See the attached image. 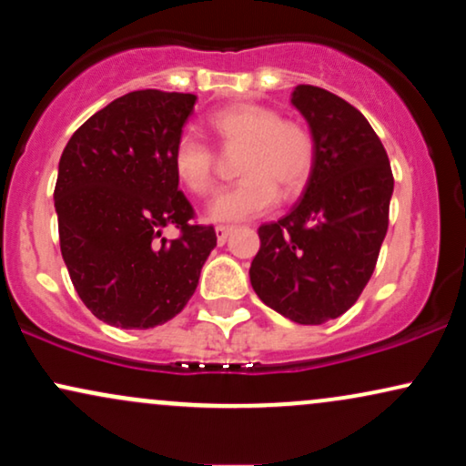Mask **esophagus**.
<instances>
[{
  "label": "esophagus",
  "instance_id": "1",
  "mask_svg": "<svg viewBox=\"0 0 466 466\" xmlns=\"http://www.w3.org/2000/svg\"><path fill=\"white\" fill-rule=\"evenodd\" d=\"M234 232V228L232 226H217V240H218V245H223L228 240V237L229 234Z\"/></svg>",
  "mask_w": 466,
  "mask_h": 466
}]
</instances>
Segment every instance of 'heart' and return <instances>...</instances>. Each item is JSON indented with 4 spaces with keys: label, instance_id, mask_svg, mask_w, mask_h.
<instances>
[{
    "label": "heart",
    "instance_id": "heart-1",
    "mask_svg": "<svg viewBox=\"0 0 466 466\" xmlns=\"http://www.w3.org/2000/svg\"><path fill=\"white\" fill-rule=\"evenodd\" d=\"M208 129L223 148H240V179L210 208L217 221H245L271 210L282 197L304 190L315 168V137L300 120L282 117L274 106L237 103L208 117ZM173 170L192 195L217 190V153L195 136H181L173 147Z\"/></svg>",
    "mask_w": 466,
    "mask_h": 466
}]
</instances>
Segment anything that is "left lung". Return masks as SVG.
I'll list each match as a JSON object with an SVG mask.
<instances>
[{
  "label": "left lung",
  "mask_w": 466,
  "mask_h": 466,
  "mask_svg": "<svg viewBox=\"0 0 466 466\" xmlns=\"http://www.w3.org/2000/svg\"><path fill=\"white\" fill-rule=\"evenodd\" d=\"M291 103L315 137V168L300 203L258 228L249 267L256 296L298 324H324L360 300L388 232L392 168L370 122L315 85Z\"/></svg>",
  "instance_id": "1"
}]
</instances>
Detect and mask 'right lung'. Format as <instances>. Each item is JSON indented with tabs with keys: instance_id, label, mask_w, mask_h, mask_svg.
<instances>
[{
	"instance_id": "add662e5",
	"label": "right lung",
	"mask_w": 466,
	"mask_h": 466,
	"mask_svg": "<svg viewBox=\"0 0 466 466\" xmlns=\"http://www.w3.org/2000/svg\"><path fill=\"white\" fill-rule=\"evenodd\" d=\"M197 96L140 89L80 125L58 162L55 208L72 285L85 307L117 329H153L175 318L217 248L212 226L173 170V147ZM180 237L168 241L164 227Z\"/></svg>"
}]
</instances>
